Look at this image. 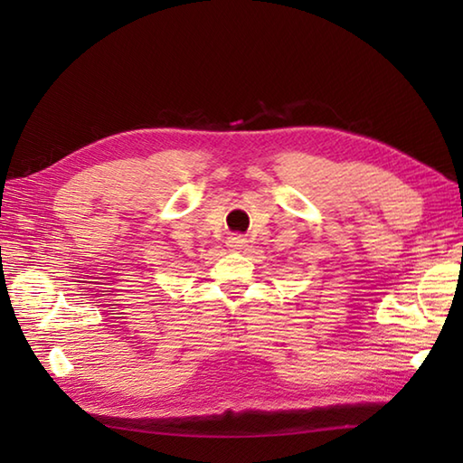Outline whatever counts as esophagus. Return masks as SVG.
Masks as SVG:
<instances>
[{"label": "esophagus", "mask_w": 463, "mask_h": 463, "mask_svg": "<svg viewBox=\"0 0 463 463\" xmlns=\"http://www.w3.org/2000/svg\"><path fill=\"white\" fill-rule=\"evenodd\" d=\"M247 239L242 237V234H232V237L226 239V247H229L231 250H242L244 247H247Z\"/></svg>", "instance_id": "34e87169"}]
</instances>
